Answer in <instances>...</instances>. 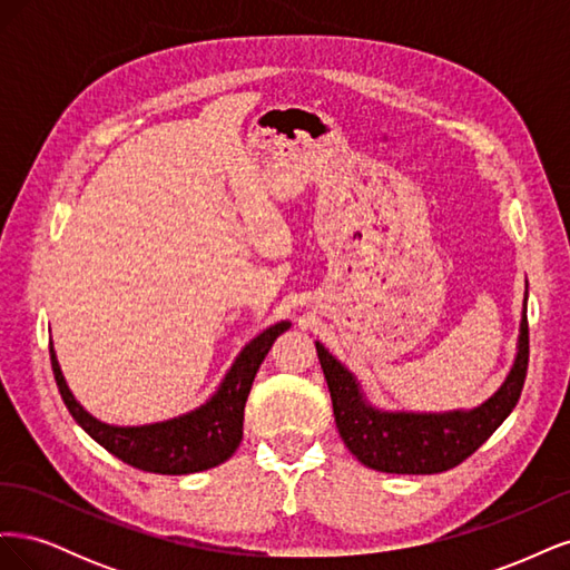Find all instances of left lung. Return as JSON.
Masks as SVG:
<instances>
[{
  "instance_id": "8db88e82",
  "label": "left lung",
  "mask_w": 570,
  "mask_h": 570,
  "mask_svg": "<svg viewBox=\"0 0 570 570\" xmlns=\"http://www.w3.org/2000/svg\"><path fill=\"white\" fill-rule=\"evenodd\" d=\"M528 289L519 331V352L507 381L475 409L442 413L383 411L373 406L356 375L316 342L321 368L331 390L335 423L347 450L373 471L430 475L469 459L507 421L525 383L528 371Z\"/></svg>"
}]
</instances>
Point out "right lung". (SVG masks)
I'll use <instances>...</instances> for the list:
<instances>
[{
    "mask_svg": "<svg viewBox=\"0 0 570 570\" xmlns=\"http://www.w3.org/2000/svg\"><path fill=\"white\" fill-rule=\"evenodd\" d=\"M287 327L289 321H281L245 344L218 390L202 406L183 413V416L147 425H109L95 419L68 390L51 344L49 354L63 404L95 442L132 469L161 475H187L214 469L235 454L243 442L245 404L254 375L275 337L283 335Z\"/></svg>",
    "mask_w": 570,
    "mask_h": 570,
    "instance_id": "1",
    "label": "right lung"
}]
</instances>
